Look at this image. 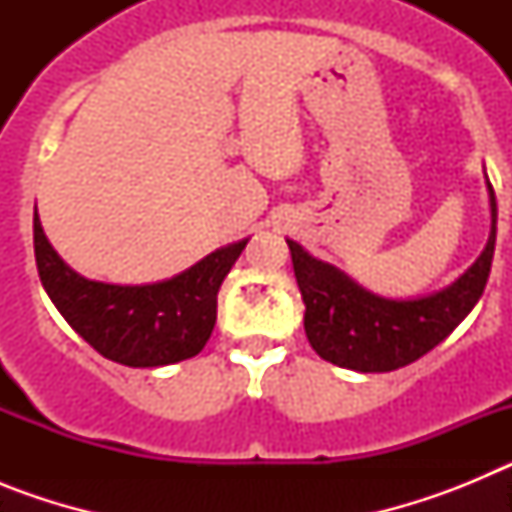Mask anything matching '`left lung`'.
<instances>
[{"mask_svg":"<svg viewBox=\"0 0 512 512\" xmlns=\"http://www.w3.org/2000/svg\"><path fill=\"white\" fill-rule=\"evenodd\" d=\"M490 189L492 230L485 251L451 287L418 300H387L366 292L336 266L312 259L289 243L297 287L305 302V333L320 359L354 372H395L436 348L467 318L485 292L497 233L495 189Z\"/></svg>","mask_w":512,"mask_h":512,"instance_id":"left-lung-1","label":"left lung"}]
</instances>
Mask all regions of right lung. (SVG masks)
Wrapping results in <instances>:
<instances>
[{
	"mask_svg": "<svg viewBox=\"0 0 512 512\" xmlns=\"http://www.w3.org/2000/svg\"><path fill=\"white\" fill-rule=\"evenodd\" d=\"M35 264L66 323L104 359L125 366H166L205 348L217 318V289L248 241L217 248L174 279L143 287L89 282L63 264L33 217Z\"/></svg>",
	"mask_w": 512,
	"mask_h": 512,
	"instance_id": "right-lung-1",
	"label": "right lung"
}]
</instances>
